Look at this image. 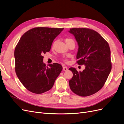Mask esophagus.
I'll list each match as a JSON object with an SVG mask.
<instances>
[{
  "mask_svg": "<svg viewBox=\"0 0 124 124\" xmlns=\"http://www.w3.org/2000/svg\"><path fill=\"white\" fill-rule=\"evenodd\" d=\"M68 70V68L67 66H63V71H67Z\"/></svg>",
  "mask_w": 124,
  "mask_h": 124,
  "instance_id": "esophagus-1",
  "label": "esophagus"
}]
</instances>
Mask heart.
Returning <instances> with one entry per match:
<instances>
[{
  "label": "heart",
  "instance_id": "obj_1",
  "mask_svg": "<svg viewBox=\"0 0 124 124\" xmlns=\"http://www.w3.org/2000/svg\"><path fill=\"white\" fill-rule=\"evenodd\" d=\"M65 42H66V43H68V42H71V41H74L73 40V39H72L71 38H66L65 39ZM55 42H53V44H52V47H53L54 46V45H55Z\"/></svg>",
  "mask_w": 124,
  "mask_h": 124
}]
</instances>
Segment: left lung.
Returning <instances> with one entry per match:
<instances>
[{
  "mask_svg": "<svg viewBox=\"0 0 124 124\" xmlns=\"http://www.w3.org/2000/svg\"><path fill=\"white\" fill-rule=\"evenodd\" d=\"M69 32L78 46V64L85 66L82 72L69 69L73 75L69 81L70 87L79 96H90L103 87L112 70L109 44L96 31L88 28H71Z\"/></svg>",
  "mask_w": 124,
  "mask_h": 124,
  "instance_id": "obj_1",
  "label": "left lung"
}]
</instances>
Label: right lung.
I'll use <instances>...</instances> for the list:
<instances>
[{"label": "right lung", "mask_w": 124, "mask_h": 124, "mask_svg": "<svg viewBox=\"0 0 124 124\" xmlns=\"http://www.w3.org/2000/svg\"><path fill=\"white\" fill-rule=\"evenodd\" d=\"M64 28L37 27L24 33L15 50V71L21 83L35 94L51 89L62 70L59 63L46 67L43 53L49 52L54 39Z\"/></svg>", "instance_id": "add662e5"}]
</instances>
